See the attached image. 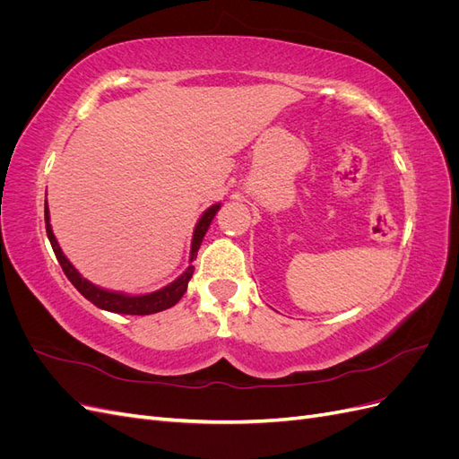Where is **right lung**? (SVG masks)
<instances>
[{
	"instance_id": "1",
	"label": "right lung",
	"mask_w": 459,
	"mask_h": 459,
	"mask_svg": "<svg viewBox=\"0 0 459 459\" xmlns=\"http://www.w3.org/2000/svg\"><path fill=\"white\" fill-rule=\"evenodd\" d=\"M220 211V204H212L208 211L199 218L197 226H195V231H193V241H191V256L189 260L193 262L197 258V253H199V247L203 243V238L206 230L211 228V221L212 218L216 216V212ZM46 231H48V238H49V243L53 247V253L55 256H57L61 268L65 272V275L68 277V281H71L82 295H84L91 304H95L97 308L101 310H107V312H115V314H130V316H147V314H157V312H162L166 308L174 307V304L184 297V293L187 290V283L191 280L193 275V270H195V266H189L182 275L178 277L176 281H172L170 285H166L159 290H155V293H149V295H137V297H132V295H122V293H115V290H105V289H100L95 287L93 283H90L88 280H84L78 273V270L73 266L71 262H68V258L63 255L61 247L57 243V239H55L53 235V230H51V224H49V208H48V201H46Z\"/></svg>"
}]
</instances>
